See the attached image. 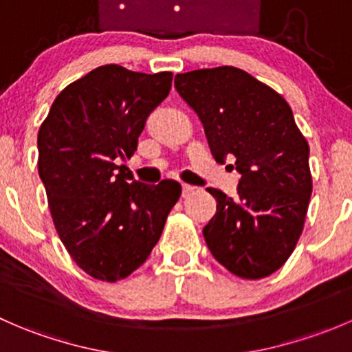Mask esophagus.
I'll list each match as a JSON object with an SVG mask.
<instances>
[{
  "mask_svg": "<svg viewBox=\"0 0 352 352\" xmlns=\"http://www.w3.org/2000/svg\"><path fill=\"white\" fill-rule=\"evenodd\" d=\"M194 190H196V187L184 184V186H182V197H189L190 194H194Z\"/></svg>",
  "mask_w": 352,
  "mask_h": 352,
  "instance_id": "1",
  "label": "esophagus"
}]
</instances>
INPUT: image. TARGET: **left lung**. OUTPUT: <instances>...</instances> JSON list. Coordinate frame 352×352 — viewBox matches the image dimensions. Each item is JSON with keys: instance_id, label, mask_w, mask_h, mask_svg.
Listing matches in <instances>:
<instances>
[{"instance_id": "8db88e82", "label": "left lung", "mask_w": 352, "mask_h": 352, "mask_svg": "<svg viewBox=\"0 0 352 352\" xmlns=\"http://www.w3.org/2000/svg\"><path fill=\"white\" fill-rule=\"evenodd\" d=\"M216 162L235 156L236 197L209 187L216 214L204 226L212 257L243 279L278 271L303 232L311 196L307 140L278 91L233 66L177 74Z\"/></svg>"}]
</instances>
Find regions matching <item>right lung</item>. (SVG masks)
Segmentation results:
<instances>
[{
  "instance_id": "1",
  "label": "right lung",
  "mask_w": 352,
  "mask_h": 352,
  "mask_svg": "<svg viewBox=\"0 0 352 352\" xmlns=\"http://www.w3.org/2000/svg\"><path fill=\"white\" fill-rule=\"evenodd\" d=\"M173 74L105 65L67 85L37 136L38 175L58 235L91 278H127L158 243L182 187L124 175L148 116L170 94Z\"/></svg>"
}]
</instances>
